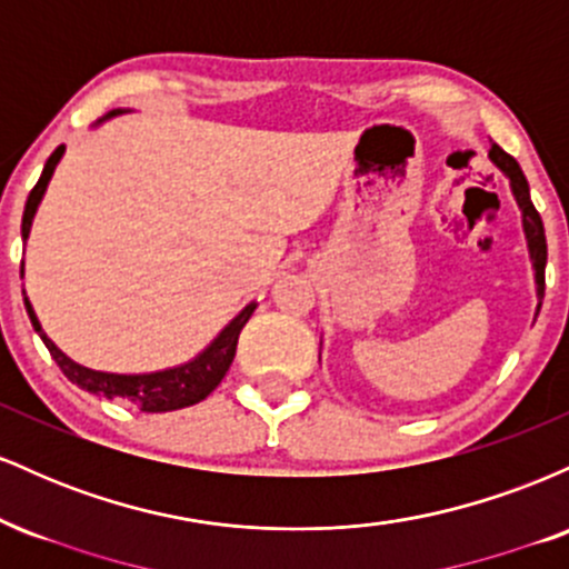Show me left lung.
<instances>
[{
	"instance_id": "left-lung-1",
	"label": "left lung",
	"mask_w": 569,
	"mask_h": 569,
	"mask_svg": "<svg viewBox=\"0 0 569 569\" xmlns=\"http://www.w3.org/2000/svg\"><path fill=\"white\" fill-rule=\"evenodd\" d=\"M489 158H492L495 166L500 168L502 173L511 179V189L516 194V202H519L521 213H525V232H527V246H530V257H532V264H535V283H538V297L543 299L546 293V259H548V248H546V232H543V219H540V213L535 211L532 200H530V184H527L525 173H521L519 162H516L511 154L502 152L498 143H492V149H489ZM538 312H540V305H538Z\"/></svg>"
}]
</instances>
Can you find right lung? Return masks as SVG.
Masks as SVG:
<instances>
[{
	"label": "right lung",
	"mask_w": 569,
	"mask_h": 569,
	"mask_svg": "<svg viewBox=\"0 0 569 569\" xmlns=\"http://www.w3.org/2000/svg\"><path fill=\"white\" fill-rule=\"evenodd\" d=\"M112 114H117V112H112ZM61 154H63V147H58L56 152L50 154L48 162H44L42 176H39L34 189H31L29 200H26L23 224H21L23 240L29 238L31 219H34L39 200H42L44 189H48V181H50V176H53ZM21 278H23V264H21ZM23 305H26V312H29V318H31V326H34L37 335L42 337L44 348L50 350L53 361L61 367V371L69 377L71 382L80 385V388L88 390V393L120 398V401L136 403L141 411L184 409V407H192V403L202 401L208 393H213V390H217V385L224 380L227 369H230V363L234 358V348H238L240 331H243V326L248 323V318H251V312L257 310V302H251L246 310H240V316H234L230 326H227V329L221 331L217 339H213L211 348L202 350L194 361L184 363V367L154 371V375H109V371H93L88 367H80V363H74L71 358L63 356V352L53 345V339H48V335L42 331L34 310H31V302L26 297H23Z\"/></svg>",
	"instance_id": "1"
}]
</instances>
